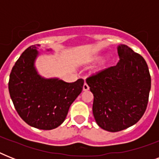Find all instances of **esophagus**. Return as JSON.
Listing matches in <instances>:
<instances>
[{"label":"esophagus","mask_w":159,"mask_h":159,"mask_svg":"<svg viewBox=\"0 0 159 159\" xmlns=\"http://www.w3.org/2000/svg\"><path fill=\"white\" fill-rule=\"evenodd\" d=\"M89 86H88V85L87 84V83H86V82H85L84 83V85H83V91H85V92H86V91H88V90H89Z\"/></svg>","instance_id":"esophagus-1"}]
</instances>
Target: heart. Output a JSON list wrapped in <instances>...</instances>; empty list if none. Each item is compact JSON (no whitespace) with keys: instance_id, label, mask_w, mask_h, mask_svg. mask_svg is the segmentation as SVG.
Instances as JSON below:
<instances>
[{"instance_id":"obj_1","label":"heart","mask_w":159,"mask_h":159,"mask_svg":"<svg viewBox=\"0 0 159 159\" xmlns=\"http://www.w3.org/2000/svg\"><path fill=\"white\" fill-rule=\"evenodd\" d=\"M101 58H102L101 56H93V57H87V59L85 60V62H87V63H91V62H97V61L101 59ZM111 65H112V60H111L110 57H108V58H106L104 62H102V63L95 69V72L97 73V72H102V71H104V70L107 69L108 67H111Z\"/></svg>"}]
</instances>
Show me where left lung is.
Returning <instances> with one entry per match:
<instances>
[{
	"label": "left lung",
	"instance_id": "8db88e82",
	"mask_svg": "<svg viewBox=\"0 0 159 159\" xmlns=\"http://www.w3.org/2000/svg\"><path fill=\"white\" fill-rule=\"evenodd\" d=\"M117 64L87 77L94 96L92 111L97 125L109 132L134 125L147 108L151 88L148 65L140 54L118 46Z\"/></svg>",
	"mask_w": 159,
	"mask_h": 159
}]
</instances>
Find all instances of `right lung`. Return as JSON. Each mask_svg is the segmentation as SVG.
<instances>
[{
	"mask_svg": "<svg viewBox=\"0 0 159 159\" xmlns=\"http://www.w3.org/2000/svg\"><path fill=\"white\" fill-rule=\"evenodd\" d=\"M38 54L37 47L32 45L20 55L10 74L9 92L25 123L49 130L65 120L70 106L82 92L84 80L68 83L57 78H43L34 67Z\"/></svg>",
	"mask_w": 159,
	"mask_h": 159,
	"instance_id": "right-lung-1",
	"label": "right lung"
}]
</instances>
